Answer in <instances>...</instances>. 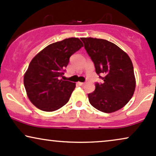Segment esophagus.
<instances>
[{"instance_id": "34e87169", "label": "esophagus", "mask_w": 156, "mask_h": 156, "mask_svg": "<svg viewBox=\"0 0 156 156\" xmlns=\"http://www.w3.org/2000/svg\"><path fill=\"white\" fill-rule=\"evenodd\" d=\"M79 83L80 86H83L85 85V83Z\"/></svg>"}]
</instances>
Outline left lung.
Returning <instances> with one entry per match:
<instances>
[{"mask_svg":"<svg viewBox=\"0 0 156 156\" xmlns=\"http://www.w3.org/2000/svg\"><path fill=\"white\" fill-rule=\"evenodd\" d=\"M96 73L103 83H95V90L88 94L90 104L105 113L122 109L133 97L135 78L133 62L126 52L106 39L81 38ZM101 74L103 76H101Z\"/></svg>","mask_w":156,"mask_h":156,"instance_id":"left-lung-1","label":"left lung"}]
</instances>
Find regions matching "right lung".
Returning a JSON list of instances; mask_svg holds the SVG:
<instances>
[{
  "label": "right lung",
  "mask_w": 156,
  "mask_h": 156,
  "mask_svg": "<svg viewBox=\"0 0 156 156\" xmlns=\"http://www.w3.org/2000/svg\"><path fill=\"white\" fill-rule=\"evenodd\" d=\"M83 47L78 38L52 43L39 52L29 64L23 84L31 103L44 112L56 111L68 103L76 83L60 79L72 55Z\"/></svg>",
  "instance_id": "obj_1"
}]
</instances>
